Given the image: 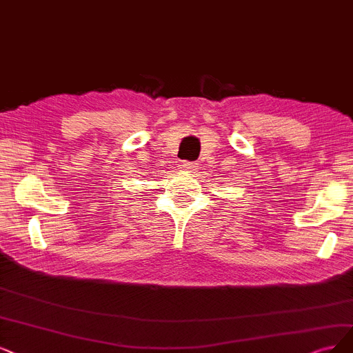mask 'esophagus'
I'll return each mask as SVG.
<instances>
[{
	"label": "esophagus",
	"instance_id": "34e87169",
	"mask_svg": "<svg viewBox=\"0 0 353 353\" xmlns=\"http://www.w3.org/2000/svg\"><path fill=\"white\" fill-rule=\"evenodd\" d=\"M181 168L186 170V172L193 173L194 170L198 168V163H194V161H183V163H181Z\"/></svg>",
	"mask_w": 353,
	"mask_h": 353
}]
</instances>
